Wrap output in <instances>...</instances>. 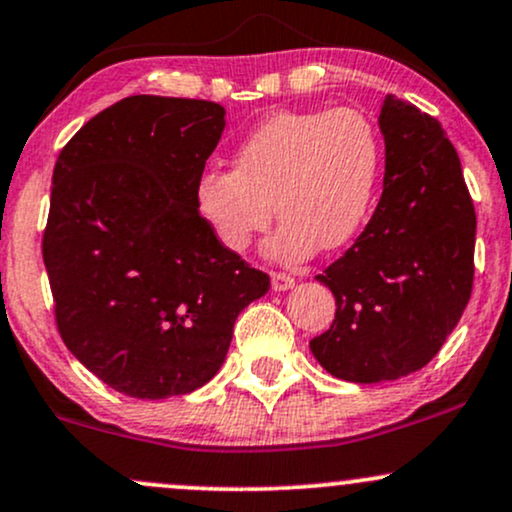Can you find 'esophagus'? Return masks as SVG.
Segmentation results:
<instances>
[{
	"instance_id": "obj_1",
	"label": "esophagus",
	"mask_w": 512,
	"mask_h": 512,
	"mask_svg": "<svg viewBox=\"0 0 512 512\" xmlns=\"http://www.w3.org/2000/svg\"><path fill=\"white\" fill-rule=\"evenodd\" d=\"M296 286V279L284 272H272V289L274 291H289Z\"/></svg>"
}]
</instances>
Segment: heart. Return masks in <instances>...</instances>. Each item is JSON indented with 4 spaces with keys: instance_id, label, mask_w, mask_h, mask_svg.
<instances>
[{
    "instance_id": "b5f03b06",
    "label": "heart",
    "mask_w": 512,
    "mask_h": 512,
    "mask_svg": "<svg viewBox=\"0 0 512 512\" xmlns=\"http://www.w3.org/2000/svg\"><path fill=\"white\" fill-rule=\"evenodd\" d=\"M383 175V139L358 108L281 110L233 154V170L197 180V209L226 250L245 252L272 226L269 252L298 260L349 243L366 223Z\"/></svg>"
}]
</instances>
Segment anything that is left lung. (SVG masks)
<instances>
[{"mask_svg":"<svg viewBox=\"0 0 512 512\" xmlns=\"http://www.w3.org/2000/svg\"><path fill=\"white\" fill-rule=\"evenodd\" d=\"M383 197L356 243L317 281L334 293L330 330L310 342L349 383L424 368L472 296L477 214L455 146L436 117L385 96Z\"/></svg>","mask_w":512,"mask_h":512,"instance_id":"1","label":"left lung"}]
</instances>
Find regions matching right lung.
Returning a JSON list of instances; mask_svg holds the SVG:
<instances>
[{
    "label": "right lung",
    "mask_w": 512,
    "mask_h": 512,
    "mask_svg": "<svg viewBox=\"0 0 512 512\" xmlns=\"http://www.w3.org/2000/svg\"><path fill=\"white\" fill-rule=\"evenodd\" d=\"M226 110L129 96L86 122L55 163L43 233L64 344L137 399L187 395L219 373L269 276L214 238L197 180Z\"/></svg>",
    "instance_id": "right-lung-1"
}]
</instances>
